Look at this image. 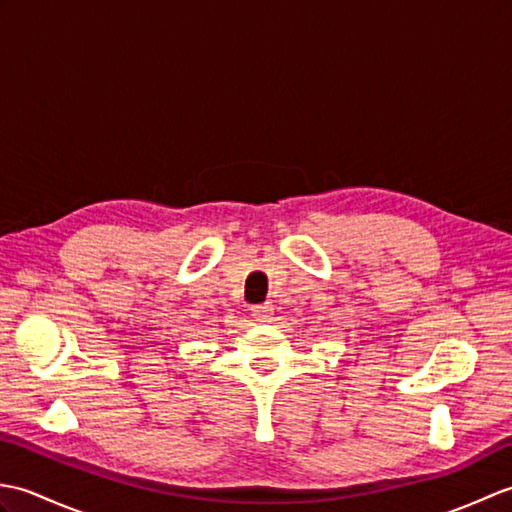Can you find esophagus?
<instances>
[{"mask_svg":"<svg viewBox=\"0 0 512 512\" xmlns=\"http://www.w3.org/2000/svg\"><path fill=\"white\" fill-rule=\"evenodd\" d=\"M273 314H275V308L270 306V303H264V306L253 308V317H255V321H259V323L273 321Z\"/></svg>","mask_w":512,"mask_h":512,"instance_id":"obj_1","label":"esophagus"}]
</instances>
